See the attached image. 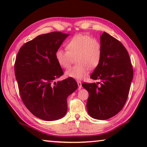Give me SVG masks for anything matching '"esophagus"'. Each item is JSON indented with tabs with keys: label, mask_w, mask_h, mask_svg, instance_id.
<instances>
[{
	"label": "esophagus",
	"mask_w": 147,
	"mask_h": 147,
	"mask_svg": "<svg viewBox=\"0 0 147 147\" xmlns=\"http://www.w3.org/2000/svg\"><path fill=\"white\" fill-rule=\"evenodd\" d=\"M77 84H78V89H81L82 88V82L80 81H77Z\"/></svg>",
	"instance_id": "obj_1"
}]
</instances>
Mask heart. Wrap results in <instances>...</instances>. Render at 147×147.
Here are the masks:
<instances>
[{"mask_svg": "<svg viewBox=\"0 0 147 147\" xmlns=\"http://www.w3.org/2000/svg\"><path fill=\"white\" fill-rule=\"evenodd\" d=\"M67 51L59 49L55 54L56 61L62 68L69 69L76 58V66L67 71V78L75 80L85 78L89 69L94 68L100 63L102 55L101 43L88 35L78 34L66 43Z\"/></svg>", "mask_w": 147, "mask_h": 147, "instance_id": "heart-1", "label": "heart"}]
</instances>
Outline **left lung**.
Instances as JSON below:
<instances>
[{"label":"left lung","instance_id":"8db88e82","mask_svg":"<svg viewBox=\"0 0 147 147\" xmlns=\"http://www.w3.org/2000/svg\"><path fill=\"white\" fill-rule=\"evenodd\" d=\"M102 55L91 78L98 84L83 83L89 93L87 109L91 117L106 120L117 115L127 100L133 79V69L128 51L120 41L106 32L100 36ZM99 83V82H98Z\"/></svg>","mask_w":147,"mask_h":147}]
</instances>
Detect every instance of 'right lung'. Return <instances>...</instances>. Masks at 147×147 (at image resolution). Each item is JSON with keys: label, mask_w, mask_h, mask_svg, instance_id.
Returning a JSON list of instances; mask_svg holds the SVG:
<instances>
[{"label": "right lung", "mask_w": 147, "mask_h": 147, "mask_svg": "<svg viewBox=\"0 0 147 147\" xmlns=\"http://www.w3.org/2000/svg\"><path fill=\"white\" fill-rule=\"evenodd\" d=\"M69 34L59 32L39 35L20 49L15 74L22 100L37 117L56 121L67 110V98L78 88L73 78L55 82L63 75L55 54Z\"/></svg>", "instance_id": "right-lung-1"}]
</instances>
